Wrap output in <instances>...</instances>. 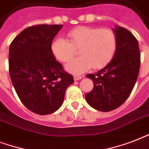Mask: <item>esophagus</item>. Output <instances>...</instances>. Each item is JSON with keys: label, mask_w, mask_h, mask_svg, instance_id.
<instances>
[{"label": "esophagus", "mask_w": 149, "mask_h": 149, "mask_svg": "<svg viewBox=\"0 0 149 149\" xmlns=\"http://www.w3.org/2000/svg\"><path fill=\"white\" fill-rule=\"evenodd\" d=\"M82 76H80V75H74V77H73V78H74V80H79V79H82Z\"/></svg>", "instance_id": "1"}]
</instances>
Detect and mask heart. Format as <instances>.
I'll list each match as a JSON object with an SVG mask.
<instances>
[{
	"label": "heart",
	"instance_id": "heart-1",
	"mask_svg": "<svg viewBox=\"0 0 149 149\" xmlns=\"http://www.w3.org/2000/svg\"><path fill=\"white\" fill-rule=\"evenodd\" d=\"M70 42L57 38L52 42L51 51L61 62H68L73 57L74 49L79 48V57L68 63L65 69L79 74L89 70L103 67L113 56L117 46V38L111 29L78 27L67 33Z\"/></svg>",
	"mask_w": 149,
	"mask_h": 149
}]
</instances>
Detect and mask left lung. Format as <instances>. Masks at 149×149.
Returning a JSON list of instances; mask_svg holds the SVG:
<instances>
[{
  "label": "left lung",
  "mask_w": 149,
  "mask_h": 149,
  "mask_svg": "<svg viewBox=\"0 0 149 149\" xmlns=\"http://www.w3.org/2000/svg\"><path fill=\"white\" fill-rule=\"evenodd\" d=\"M117 46L111 61L102 70L86 77L93 81L92 91L86 100L100 111H113L127 99L134 88L140 68L139 42L133 34L125 28L113 29Z\"/></svg>",
  "instance_id": "obj_1"
}]
</instances>
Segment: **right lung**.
<instances>
[{
  "mask_svg": "<svg viewBox=\"0 0 149 149\" xmlns=\"http://www.w3.org/2000/svg\"><path fill=\"white\" fill-rule=\"evenodd\" d=\"M62 24H38L24 29L9 48V73L22 104L45 115L58 110L65 90L74 82L51 51Z\"/></svg>",
  "mask_w": 149,
  "mask_h": 149,
  "instance_id": "obj_1",
  "label": "right lung"
}]
</instances>
